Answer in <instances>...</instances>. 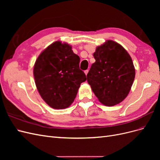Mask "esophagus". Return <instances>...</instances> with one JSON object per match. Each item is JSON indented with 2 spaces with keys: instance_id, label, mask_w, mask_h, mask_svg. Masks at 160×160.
<instances>
[{
  "instance_id": "1",
  "label": "esophagus",
  "mask_w": 160,
  "mask_h": 160,
  "mask_svg": "<svg viewBox=\"0 0 160 160\" xmlns=\"http://www.w3.org/2000/svg\"><path fill=\"white\" fill-rule=\"evenodd\" d=\"M88 70H85V75H88Z\"/></svg>"
}]
</instances>
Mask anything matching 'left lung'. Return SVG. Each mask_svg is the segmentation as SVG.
<instances>
[{"label": "left lung", "mask_w": 160, "mask_h": 160, "mask_svg": "<svg viewBox=\"0 0 160 160\" xmlns=\"http://www.w3.org/2000/svg\"><path fill=\"white\" fill-rule=\"evenodd\" d=\"M95 62L87 75L88 83L101 103L113 106L126 98L135 79L132 58L124 48L108 40L93 53Z\"/></svg>", "instance_id": "1"}]
</instances>
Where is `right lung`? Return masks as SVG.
<instances>
[{"mask_svg":"<svg viewBox=\"0 0 160 160\" xmlns=\"http://www.w3.org/2000/svg\"><path fill=\"white\" fill-rule=\"evenodd\" d=\"M79 62L71 47L60 41L53 42L37 58L33 70L35 84L52 108L65 109L73 102L81 83L87 79Z\"/></svg>","mask_w":160,"mask_h":160,"instance_id":"right-lung-1","label":"right lung"}]
</instances>
